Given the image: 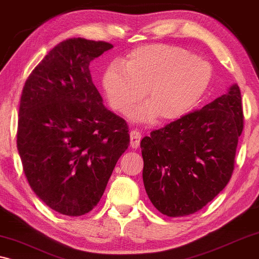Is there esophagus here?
<instances>
[{
  "mask_svg": "<svg viewBox=\"0 0 259 259\" xmlns=\"http://www.w3.org/2000/svg\"><path fill=\"white\" fill-rule=\"evenodd\" d=\"M130 138H131V146H132L133 148L139 147L140 140H141V134L139 131H137V130L131 131Z\"/></svg>",
  "mask_w": 259,
  "mask_h": 259,
  "instance_id": "1",
  "label": "esophagus"
}]
</instances>
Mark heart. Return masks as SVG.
<instances>
[{"mask_svg":"<svg viewBox=\"0 0 259 259\" xmlns=\"http://www.w3.org/2000/svg\"><path fill=\"white\" fill-rule=\"evenodd\" d=\"M212 68L192 53L167 45L133 49L121 63H111L102 76L106 98L113 111L126 113L144 98L147 102L131 112L136 121L178 119L203 97Z\"/></svg>","mask_w":259,"mask_h":259,"instance_id":"b5f03b06","label":"heart"}]
</instances>
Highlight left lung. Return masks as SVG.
Instances as JSON below:
<instances>
[{
  "instance_id": "left-lung-1",
  "label": "left lung",
  "mask_w": 259,
  "mask_h": 259,
  "mask_svg": "<svg viewBox=\"0 0 259 259\" xmlns=\"http://www.w3.org/2000/svg\"><path fill=\"white\" fill-rule=\"evenodd\" d=\"M243 127L242 95L233 84L228 94L145 137L143 180L154 207L183 217L210 203L231 179Z\"/></svg>"
}]
</instances>
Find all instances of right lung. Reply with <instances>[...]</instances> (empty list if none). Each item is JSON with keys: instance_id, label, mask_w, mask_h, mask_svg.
<instances>
[{"instance_id": "right-lung-1", "label": "right lung", "mask_w": 259, "mask_h": 259, "mask_svg": "<svg viewBox=\"0 0 259 259\" xmlns=\"http://www.w3.org/2000/svg\"><path fill=\"white\" fill-rule=\"evenodd\" d=\"M112 47L81 37L60 42L21 94L16 143L24 175L47 206L69 217L97 206L130 145L128 126L102 104L90 70Z\"/></svg>"}]
</instances>
